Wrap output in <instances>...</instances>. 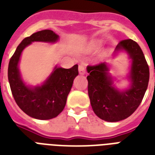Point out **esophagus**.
I'll use <instances>...</instances> for the list:
<instances>
[{"mask_svg":"<svg viewBox=\"0 0 155 155\" xmlns=\"http://www.w3.org/2000/svg\"><path fill=\"white\" fill-rule=\"evenodd\" d=\"M79 72L80 75H84L85 74V68L83 64L79 65Z\"/></svg>","mask_w":155,"mask_h":155,"instance_id":"obj_1","label":"esophagus"}]
</instances>
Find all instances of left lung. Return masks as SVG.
I'll list each match as a JSON object with an SVG mask.
<instances>
[{"label":"left lung","instance_id":"1","mask_svg":"<svg viewBox=\"0 0 155 155\" xmlns=\"http://www.w3.org/2000/svg\"><path fill=\"white\" fill-rule=\"evenodd\" d=\"M120 50H125L132 58L129 89L120 92L113 87L106 63L87 68V92L92 109L98 117L109 122L132 115L142 102L149 83V66L139 45L132 39L121 40L116 47V51Z\"/></svg>","mask_w":155,"mask_h":155}]
</instances>
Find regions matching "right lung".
Here are the masks:
<instances>
[{
  "instance_id": "1",
  "label": "right lung",
  "mask_w": 155,
  "mask_h": 155,
  "mask_svg": "<svg viewBox=\"0 0 155 155\" xmlns=\"http://www.w3.org/2000/svg\"><path fill=\"white\" fill-rule=\"evenodd\" d=\"M58 38V35L51 30L33 34L18 45L8 63V82L16 103L28 116L39 120L52 119L63 110L73 80L79 74L78 65L69 69L56 67L42 86L30 87L21 79L18 62L23 49L32 42H54Z\"/></svg>"
}]
</instances>
